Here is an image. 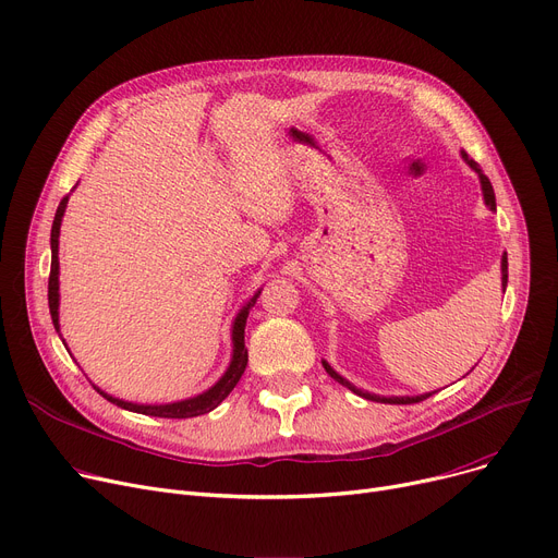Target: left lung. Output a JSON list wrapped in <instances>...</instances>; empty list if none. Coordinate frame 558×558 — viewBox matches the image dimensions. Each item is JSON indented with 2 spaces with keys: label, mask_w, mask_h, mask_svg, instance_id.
<instances>
[{
  "label": "left lung",
  "mask_w": 558,
  "mask_h": 558,
  "mask_svg": "<svg viewBox=\"0 0 558 558\" xmlns=\"http://www.w3.org/2000/svg\"><path fill=\"white\" fill-rule=\"evenodd\" d=\"M461 160L471 167L475 173H477V179H480V185H482V196H484V203H486V208L490 210V213H495V192H493V185H490V181L486 179V175L482 173V169H480V165L473 160V158H468V154L465 151H461ZM500 267H502V289L507 291V282H509V262H507V253H502V262H500ZM320 364H324V368H326V373L332 377V379H337L339 385H343L345 389H350L353 393H357L360 398H364V400H373V402H385V404H412V402H421V400H425V398H429L434 391H429V393H421V396H377V393H368V391H364V389H357L355 385H350L348 379L343 377V375H339L326 360H320Z\"/></svg>",
  "instance_id": "left-lung-1"
}]
</instances>
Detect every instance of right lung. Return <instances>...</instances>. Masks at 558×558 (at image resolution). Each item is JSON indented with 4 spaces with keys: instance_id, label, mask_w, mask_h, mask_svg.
Instances as JSON below:
<instances>
[{
    "instance_id": "add662e5",
    "label": "right lung",
    "mask_w": 558,
    "mask_h": 558,
    "mask_svg": "<svg viewBox=\"0 0 558 558\" xmlns=\"http://www.w3.org/2000/svg\"><path fill=\"white\" fill-rule=\"evenodd\" d=\"M68 201L70 194L61 201L51 223V274H49V312H51V320H53V328L61 337V320H58V307H61V282H58V276H61V267H58V238H61V223L65 217V208H68ZM262 289H257L255 294L242 305V310L234 314L232 318V328H230V341H232V353H230V364L223 371V375L217 379V383L205 389L198 396L185 398V400H175V402H162V404H142V402H131V400H122V398H114L110 393H106L104 389H99L97 385H93L108 402L117 404L126 409V412H135V414H144V416H156V418H194L201 414H208L213 409H217L228 393L234 389V385L240 383L242 373L246 371L248 364V350L244 345V328H246V318L251 307L255 305V301L259 299ZM63 339V337H61ZM65 343V339H63ZM68 348V343H65ZM70 350V348H68Z\"/></svg>"
}]
</instances>
